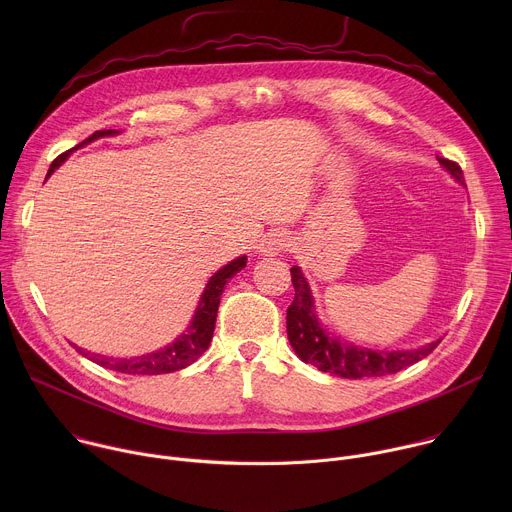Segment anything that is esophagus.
Instances as JSON below:
<instances>
[{
    "label": "esophagus",
    "mask_w": 512,
    "mask_h": 512,
    "mask_svg": "<svg viewBox=\"0 0 512 512\" xmlns=\"http://www.w3.org/2000/svg\"><path fill=\"white\" fill-rule=\"evenodd\" d=\"M287 247H289V237L285 235V233H269V235H265L263 239H261V243H259V253L263 255V257H277L279 253H283V251H287Z\"/></svg>",
    "instance_id": "obj_1"
}]
</instances>
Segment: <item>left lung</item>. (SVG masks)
Segmentation results:
<instances>
[{
    "label": "left lung",
    "instance_id": "8db88e82",
    "mask_svg": "<svg viewBox=\"0 0 512 512\" xmlns=\"http://www.w3.org/2000/svg\"><path fill=\"white\" fill-rule=\"evenodd\" d=\"M440 164L464 184L462 168L446 158H437ZM291 283L296 289V298L287 308V338L294 346L296 354L322 373H330L342 379H362V377H387L395 375L411 364L425 358L442 340L429 342L417 350H371L354 346L350 342H340L330 336L318 322L314 310V298L306 277L300 267H291Z\"/></svg>",
    "mask_w": 512,
    "mask_h": 512
}]
</instances>
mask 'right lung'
I'll return each mask as SVG.
<instances>
[{"instance_id":"obj_1","label":"right lung","mask_w":512,"mask_h":512,"mask_svg":"<svg viewBox=\"0 0 512 512\" xmlns=\"http://www.w3.org/2000/svg\"><path fill=\"white\" fill-rule=\"evenodd\" d=\"M115 129H103V131H95L91 137H87L85 141H81L79 145H75L72 150H66L64 154H60L48 170V176L72 154L75 150L83 148V145L105 137V135H115ZM247 265V257H239L235 261H231L229 265H225L223 269H218L206 283L204 294L200 296L198 308L194 312V318L190 322V326L186 328L184 334H180L172 344L143 354V356H133V358H113V356H103V354H91L85 352L83 348H77L83 356H87L89 360L97 362L99 367L117 371V373H125V375H164V373H174L180 369H186L188 364L196 362L202 352L208 348L210 340H212V332H214V322H216V312H218V304H221V296L229 283L231 277H235L243 267Z\"/></svg>"}]
</instances>
